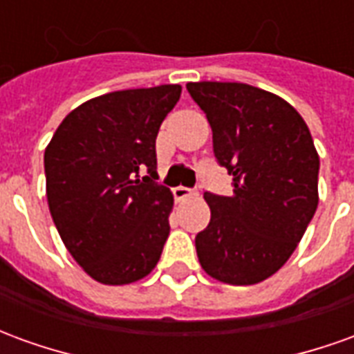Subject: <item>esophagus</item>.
I'll use <instances>...</instances> for the list:
<instances>
[{"instance_id": "obj_1", "label": "esophagus", "mask_w": 354, "mask_h": 354, "mask_svg": "<svg viewBox=\"0 0 354 354\" xmlns=\"http://www.w3.org/2000/svg\"><path fill=\"white\" fill-rule=\"evenodd\" d=\"M172 195H174V199L176 201H184V199H189V197H195L197 192L195 189H189V187H184V185H178L172 189Z\"/></svg>"}]
</instances>
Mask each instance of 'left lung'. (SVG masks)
Masks as SVG:
<instances>
[{
    "instance_id": "8db88e82",
    "label": "left lung",
    "mask_w": 354,
    "mask_h": 354,
    "mask_svg": "<svg viewBox=\"0 0 354 354\" xmlns=\"http://www.w3.org/2000/svg\"><path fill=\"white\" fill-rule=\"evenodd\" d=\"M212 129L233 195L205 192L207 230L197 233L201 267L227 284H256L281 269L319 205V153L307 124L277 94L246 83H187Z\"/></svg>"
}]
</instances>
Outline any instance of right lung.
<instances>
[{"instance_id":"add662e5","label":"right lung","mask_w":354,"mask_h":354,"mask_svg":"<svg viewBox=\"0 0 354 354\" xmlns=\"http://www.w3.org/2000/svg\"><path fill=\"white\" fill-rule=\"evenodd\" d=\"M180 93L159 85L96 96L66 115L45 149L53 222L73 260L102 284L140 281L161 258L174 199L155 182V140Z\"/></svg>"}]
</instances>
